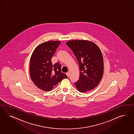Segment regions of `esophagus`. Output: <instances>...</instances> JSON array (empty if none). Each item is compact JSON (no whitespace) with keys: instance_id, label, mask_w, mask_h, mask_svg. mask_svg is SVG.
Wrapping results in <instances>:
<instances>
[{"instance_id":"1","label":"esophagus","mask_w":134,"mask_h":134,"mask_svg":"<svg viewBox=\"0 0 134 134\" xmlns=\"http://www.w3.org/2000/svg\"><path fill=\"white\" fill-rule=\"evenodd\" d=\"M66 75H67V76H68V77H69V75H70V74H69V72H68L67 73H66Z\"/></svg>"}]
</instances>
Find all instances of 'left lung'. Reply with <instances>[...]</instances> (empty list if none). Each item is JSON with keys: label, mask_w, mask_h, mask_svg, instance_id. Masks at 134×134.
Listing matches in <instances>:
<instances>
[{"label": "left lung", "mask_w": 134, "mask_h": 134, "mask_svg": "<svg viewBox=\"0 0 134 134\" xmlns=\"http://www.w3.org/2000/svg\"><path fill=\"white\" fill-rule=\"evenodd\" d=\"M74 52L79 66L80 75L75 83L81 93L89 91L97 86L104 73V60L99 47L88 40H78L66 42Z\"/></svg>", "instance_id": "1"}]
</instances>
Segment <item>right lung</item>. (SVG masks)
<instances>
[{
	"label": "right lung",
	"mask_w": 134,
	"mask_h": 134,
	"mask_svg": "<svg viewBox=\"0 0 134 134\" xmlns=\"http://www.w3.org/2000/svg\"><path fill=\"white\" fill-rule=\"evenodd\" d=\"M60 41H49L39 44L30 58V71L32 81L38 88L49 91L64 78L60 63L53 65L51 59Z\"/></svg>",
	"instance_id": "right-lung-1"
}]
</instances>
